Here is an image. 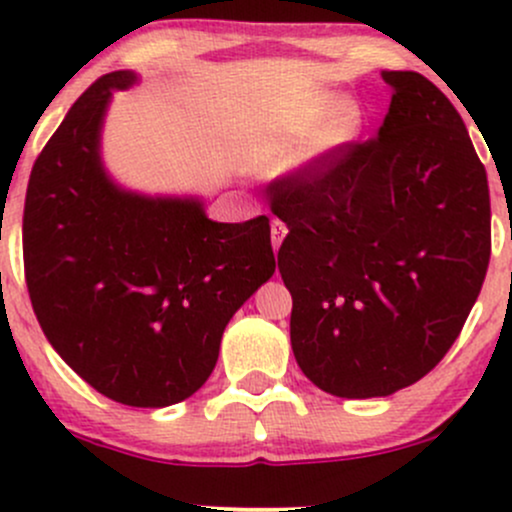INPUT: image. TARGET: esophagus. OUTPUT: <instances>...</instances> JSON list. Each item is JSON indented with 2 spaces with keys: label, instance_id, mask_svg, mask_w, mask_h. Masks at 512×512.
<instances>
[{
  "label": "esophagus",
  "instance_id": "obj_1",
  "mask_svg": "<svg viewBox=\"0 0 512 512\" xmlns=\"http://www.w3.org/2000/svg\"><path fill=\"white\" fill-rule=\"evenodd\" d=\"M286 233H289L286 223L279 221V219H272V245H274V250L281 248V240H284Z\"/></svg>",
  "mask_w": 512,
  "mask_h": 512
}]
</instances>
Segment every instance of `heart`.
<instances>
[{
	"label": "heart",
	"instance_id": "heart-1",
	"mask_svg": "<svg viewBox=\"0 0 512 512\" xmlns=\"http://www.w3.org/2000/svg\"><path fill=\"white\" fill-rule=\"evenodd\" d=\"M366 115L337 93H317L269 117L252 134L248 156L257 166H281L305 151H327L349 144L363 129Z\"/></svg>",
	"mask_w": 512,
	"mask_h": 512
}]
</instances>
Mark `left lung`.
<instances>
[{
    "label": "left lung",
    "mask_w": 512,
    "mask_h": 512,
    "mask_svg": "<svg viewBox=\"0 0 512 512\" xmlns=\"http://www.w3.org/2000/svg\"><path fill=\"white\" fill-rule=\"evenodd\" d=\"M383 127L269 182L291 346L320 390L387 397L460 337L491 257L486 168L445 93L383 72Z\"/></svg>",
    "instance_id": "1"
}]
</instances>
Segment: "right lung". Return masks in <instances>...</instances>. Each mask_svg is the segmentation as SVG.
Segmentation results:
<instances>
[{"label":"right lung","instance_id":"add662e5","mask_svg":"<svg viewBox=\"0 0 512 512\" xmlns=\"http://www.w3.org/2000/svg\"><path fill=\"white\" fill-rule=\"evenodd\" d=\"M134 79L93 81L35 158L23 272L45 337L79 378L129 407H168L207 383L228 320L276 262L267 216L216 223L195 199L108 180L103 115Z\"/></svg>","mask_w":512,"mask_h":512}]
</instances>
